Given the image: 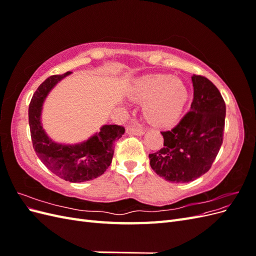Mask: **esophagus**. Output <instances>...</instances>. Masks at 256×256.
I'll use <instances>...</instances> for the list:
<instances>
[{"label": "esophagus", "mask_w": 256, "mask_h": 256, "mask_svg": "<svg viewBox=\"0 0 256 256\" xmlns=\"http://www.w3.org/2000/svg\"><path fill=\"white\" fill-rule=\"evenodd\" d=\"M126 132L128 134H132V136H142L144 134V130L141 128H136L134 126H128L126 128Z\"/></svg>", "instance_id": "34e87169"}]
</instances>
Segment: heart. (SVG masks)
I'll return each mask as SVG.
<instances>
[{"label":"heart","instance_id":"heart-1","mask_svg":"<svg viewBox=\"0 0 256 256\" xmlns=\"http://www.w3.org/2000/svg\"><path fill=\"white\" fill-rule=\"evenodd\" d=\"M128 96L136 102H144V115L152 125L168 127L180 116L188 90L182 80L172 76L152 74L136 79Z\"/></svg>","mask_w":256,"mask_h":256}]
</instances>
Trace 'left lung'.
Listing matches in <instances>:
<instances>
[{
  "label": "left lung",
  "mask_w": 256,
  "mask_h": 256,
  "mask_svg": "<svg viewBox=\"0 0 256 256\" xmlns=\"http://www.w3.org/2000/svg\"><path fill=\"white\" fill-rule=\"evenodd\" d=\"M190 111L172 130L162 131L160 150L150 154V164L171 182H189L212 168L223 142L226 102L216 85L193 74Z\"/></svg>",
  "instance_id": "1"
}]
</instances>
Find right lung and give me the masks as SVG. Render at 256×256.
<instances>
[{
  "label": "right lung",
  "mask_w": 256,
  "mask_h": 256,
  "mask_svg": "<svg viewBox=\"0 0 256 256\" xmlns=\"http://www.w3.org/2000/svg\"><path fill=\"white\" fill-rule=\"evenodd\" d=\"M70 74L51 76L40 85L28 106V124L35 152L46 168L66 182H83L102 175L110 166L114 143L125 134V128L104 125L86 141L76 144L54 142L42 128V106L51 90Z\"/></svg>",
  "instance_id": "obj_1"
}]
</instances>
